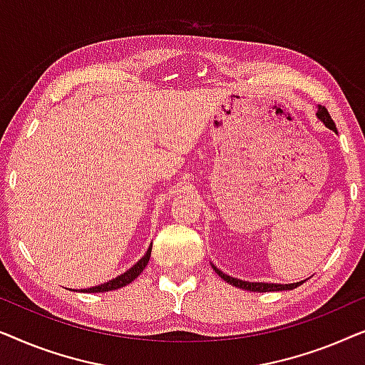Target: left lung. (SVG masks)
Returning a JSON list of instances; mask_svg holds the SVG:
<instances>
[{
  "label": "left lung",
  "instance_id": "left-lung-1",
  "mask_svg": "<svg viewBox=\"0 0 365 365\" xmlns=\"http://www.w3.org/2000/svg\"><path fill=\"white\" fill-rule=\"evenodd\" d=\"M316 116H317V119H321V121L326 124V128H329L331 129V131H334V133H337V129H336V124H334V121H332V118L329 116V113H327V109L326 108H322V106H319V109H317V113H316ZM212 266V269H214V272L217 274L219 277L221 279H224V281L226 282H229L231 284V286H234V287H239V289H244V291H252V292H276V291H292V289H296V287H299L301 286V284H304L307 281H299V282H292V284H274V282H249V281H241V279H236V277H231V276H227V274H224L221 269H217L216 266H214V264H211Z\"/></svg>",
  "mask_w": 365,
  "mask_h": 365
}]
</instances>
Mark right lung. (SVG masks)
<instances>
[{
    "instance_id": "1",
    "label": "right lung",
    "mask_w": 365,
    "mask_h": 365,
    "mask_svg": "<svg viewBox=\"0 0 365 365\" xmlns=\"http://www.w3.org/2000/svg\"><path fill=\"white\" fill-rule=\"evenodd\" d=\"M151 249H153V244L148 247L146 254H144V256L139 259V261L134 264L133 267H129L126 272H123L121 276L114 277V279H111V281H108L104 284H99V286L83 289V291H86V292H108V291H116V289H121L124 286H128V284H131L134 279H136L139 274L144 271V267L148 266L149 257H151Z\"/></svg>"
}]
</instances>
